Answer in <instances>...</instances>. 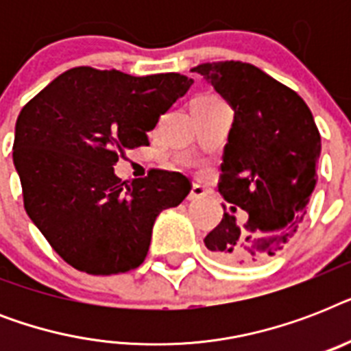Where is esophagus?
I'll list each match as a JSON object with an SVG mask.
<instances>
[{"label": "esophagus", "mask_w": 351, "mask_h": 351, "mask_svg": "<svg viewBox=\"0 0 351 351\" xmlns=\"http://www.w3.org/2000/svg\"><path fill=\"white\" fill-rule=\"evenodd\" d=\"M206 187L204 186H198V184H193L191 191L187 195V200H198V198H204L206 197Z\"/></svg>", "instance_id": "esophagus-1"}]
</instances>
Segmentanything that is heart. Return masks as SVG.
Here are the masks:
<instances>
[{
  "label": "heart",
  "mask_w": 351,
  "mask_h": 351,
  "mask_svg": "<svg viewBox=\"0 0 351 351\" xmlns=\"http://www.w3.org/2000/svg\"><path fill=\"white\" fill-rule=\"evenodd\" d=\"M198 98H206V100H219V98H215V96H209V95H202V96H198Z\"/></svg>",
  "instance_id": "1"
}]
</instances>
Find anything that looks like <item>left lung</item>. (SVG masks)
I'll use <instances>...</instances> for the list:
<instances>
[{"instance_id":"left-lung-1","label":"left lung","mask_w":351,"mask_h":351,"mask_svg":"<svg viewBox=\"0 0 351 351\" xmlns=\"http://www.w3.org/2000/svg\"><path fill=\"white\" fill-rule=\"evenodd\" d=\"M234 111L219 191L220 224L204 239L228 264H256L288 244L306 215L317 184L321 134L295 90L251 63L215 62L191 69ZM246 211L240 223L236 211Z\"/></svg>"}]
</instances>
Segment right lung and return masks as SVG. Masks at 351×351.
Wrapping results in <instances>:
<instances>
[{
  "instance_id": "add662e5",
  "label": "right lung",
  "mask_w": 351,
  "mask_h": 351,
  "mask_svg": "<svg viewBox=\"0 0 351 351\" xmlns=\"http://www.w3.org/2000/svg\"><path fill=\"white\" fill-rule=\"evenodd\" d=\"M191 85L178 73L76 67L21 109L12 158L25 211L67 264L90 275L142 264L156 217L191 184L171 171L121 182L112 165L127 149L149 145L147 131Z\"/></svg>"
}]
</instances>
